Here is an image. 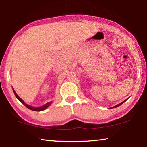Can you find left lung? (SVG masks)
Here are the masks:
<instances>
[{
	"label": "left lung",
	"mask_w": 147,
	"mask_h": 147,
	"mask_svg": "<svg viewBox=\"0 0 147 147\" xmlns=\"http://www.w3.org/2000/svg\"><path fill=\"white\" fill-rule=\"evenodd\" d=\"M127 99H128V98H127ZM127 99H126V100H124V101H123V102H122L121 103H120V104H117V105H116V106H113V108H117V107H118V106H120V105H121V104H123V103L124 102H126V100H127Z\"/></svg>",
	"instance_id": "8db88e82"
}]
</instances>
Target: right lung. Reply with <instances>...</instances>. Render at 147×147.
Segmentation results:
<instances>
[{"label":"right lung","mask_w":147,"mask_h":147,"mask_svg":"<svg viewBox=\"0 0 147 147\" xmlns=\"http://www.w3.org/2000/svg\"><path fill=\"white\" fill-rule=\"evenodd\" d=\"M13 93H14V94H15V95H16V98H17V99H18V100H19L20 102H21L22 104H24V105L27 108L31 109V110L36 111H43V110H44V109H45L47 108H48V107H49L50 105H51V102L47 103V104H45V105L42 106H41V107H38V108H34V107H32V106H29V105H28V104L24 102L23 100H22V99H21V98H20L18 95H17V93H16V91H14L13 89Z\"/></svg>","instance_id":"obj_1"}]
</instances>
